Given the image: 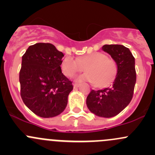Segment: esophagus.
Instances as JSON below:
<instances>
[{
  "label": "esophagus",
  "mask_w": 155,
  "mask_h": 155,
  "mask_svg": "<svg viewBox=\"0 0 155 155\" xmlns=\"http://www.w3.org/2000/svg\"><path fill=\"white\" fill-rule=\"evenodd\" d=\"M80 86V84L79 83H73V87L74 88H77V87H79Z\"/></svg>",
  "instance_id": "1"
}]
</instances>
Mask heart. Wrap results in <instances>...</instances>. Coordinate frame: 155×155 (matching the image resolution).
Here are the masks:
<instances>
[{"mask_svg":"<svg viewBox=\"0 0 155 155\" xmlns=\"http://www.w3.org/2000/svg\"><path fill=\"white\" fill-rule=\"evenodd\" d=\"M62 72L66 76H74L76 73L86 70L87 73L79 75L76 78L77 82H89L97 87H104L110 83L117 73V66L112 59L102 52L91 54L74 58L67 56L61 64Z\"/></svg>","mask_w":155,"mask_h":155,"instance_id":"heart-1","label":"heart"}]
</instances>
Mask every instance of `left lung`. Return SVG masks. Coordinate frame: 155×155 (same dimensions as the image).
Wrapping results in <instances>:
<instances>
[{"mask_svg": "<svg viewBox=\"0 0 155 155\" xmlns=\"http://www.w3.org/2000/svg\"><path fill=\"white\" fill-rule=\"evenodd\" d=\"M117 65V74L112 85L103 90H92L87 97L86 104L94 115L112 118L127 107L134 95L137 81L135 58L130 49L122 45H104Z\"/></svg>", "mask_w": 155, "mask_h": 155, "instance_id": "1", "label": "left lung"}]
</instances>
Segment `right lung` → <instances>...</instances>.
Masks as SVG:
<instances>
[{
	"label": "right lung",
	"mask_w": 155,
	"mask_h": 155,
	"mask_svg": "<svg viewBox=\"0 0 155 155\" xmlns=\"http://www.w3.org/2000/svg\"><path fill=\"white\" fill-rule=\"evenodd\" d=\"M64 54L51 43L30 46L19 73L21 97L30 110L42 118L60 115L68 105L72 82L62 73Z\"/></svg>",
	"instance_id": "1"
}]
</instances>
